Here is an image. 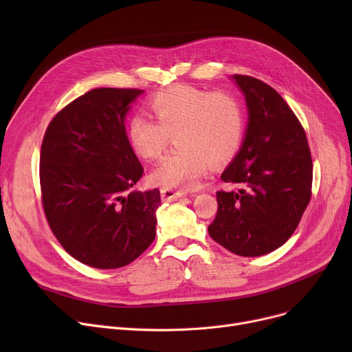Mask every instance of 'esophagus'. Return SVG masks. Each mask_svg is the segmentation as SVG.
<instances>
[{
	"label": "esophagus",
	"instance_id": "esophagus-1",
	"mask_svg": "<svg viewBox=\"0 0 352 352\" xmlns=\"http://www.w3.org/2000/svg\"><path fill=\"white\" fill-rule=\"evenodd\" d=\"M186 194L187 192L182 190H174V188H166V187L161 188V197L164 201H175L177 198L186 195Z\"/></svg>",
	"mask_w": 352,
	"mask_h": 352
}]
</instances>
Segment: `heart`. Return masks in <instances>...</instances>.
I'll return each instance as SVG.
<instances>
[{"label": "heart", "mask_w": 352, "mask_h": 352, "mask_svg": "<svg viewBox=\"0 0 352 352\" xmlns=\"http://www.w3.org/2000/svg\"><path fill=\"white\" fill-rule=\"evenodd\" d=\"M150 108L156 120L135 114L126 135L140 157L155 160L175 134L178 148L160 161L151 175L162 187H197L212 162L231 161L244 144L247 113L231 92L175 84L155 92Z\"/></svg>", "instance_id": "1"}]
</instances>
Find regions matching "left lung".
<instances>
[{
    "instance_id": "8db88e82",
    "label": "left lung",
    "mask_w": 352,
    "mask_h": 352,
    "mask_svg": "<svg viewBox=\"0 0 352 352\" xmlns=\"http://www.w3.org/2000/svg\"><path fill=\"white\" fill-rule=\"evenodd\" d=\"M248 105L241 150L221 175L238 190L217 192L218 211L208 232L241 256H260L297 230L312 195V160L304 128L272 87L234 76Z\"/></svg>"
}]
</instances>
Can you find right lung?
<instances>
[{
	"instance_id": "right-lung-1",
	"label": "right lung",
	"mask_w": 352,
	"mask_h": 352,
	"mask_svg": "<svg viewBox=\"0 0 352 352\" xmlns=\"http://www.w3.org/2000/svg\"><path fill=\"white\" fill-rule=\"evenodd\" d=\"M142 89L96 88L47 126L40 155L41 201L61 247L82 264L120 268L155 238L160 190L131 191L142 177L125 114Z\"/></svg>"
}]
</instances>
